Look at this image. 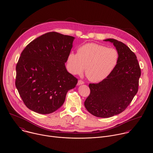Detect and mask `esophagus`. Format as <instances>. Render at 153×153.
<instances>
[{
    "mask_svg": "<svg viewBox=\"0 0 153 153\" xmlns=\"http://www.w3.org/2000/svg\"><path fill=\"white\" fill-rule=\"evenodd\" d=\"M83 84H84V82L83 81H82L81 80H79L78 81V82H77V85H80Z\"/></svg>",
    "mask_w": 153,
    "mask_h": 153,
    "instance_id": "obj_1",
    "label": "esophagus"
}]
</instances>
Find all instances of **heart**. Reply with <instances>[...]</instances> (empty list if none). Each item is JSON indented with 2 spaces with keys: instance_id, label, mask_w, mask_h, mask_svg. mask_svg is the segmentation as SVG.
I'll use <instances>...</instances> for the list:
<instances>
[{
  "instance_id": "b5f03b06",
  "label": "heart",
  "mask_w": 153,
  "mask_h": 153,
  "mask_svg": "<svg viewBox=\"0 0 153 153\" xmlns=\"http://www.w3.org/2000/svg\"><path fill=\"white\" fill-rule=\"evenodd\" d=\"M119 53L114 48L90 43L81 45L77 54L71 52L67 58L69 71L73 74H80L85 68V75L90 81H103L116 69Z\"/></svg>"
}]
</instances>
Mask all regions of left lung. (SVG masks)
Here are the masks:
<instances>
[{
	"label": "left lung",
	"instance_id": "8db88e82",
	"mask_svg": "<svg viewBox=\"0 0 153 153\" xmlns=\"http://www.w3.org/2000/svg\"><path fill=\"white\" fill-rule=\"evenodd\" d=\"M104 41L114 45L118 62L108 78L89 84L90 94L84 106L92 115L108 118L122 113L130 104L138 91L141 71L136 55L127 45L114 39Z\"/></svg>",
	"mask_w": 153,
	"mask_h": 153
}]
</instances>
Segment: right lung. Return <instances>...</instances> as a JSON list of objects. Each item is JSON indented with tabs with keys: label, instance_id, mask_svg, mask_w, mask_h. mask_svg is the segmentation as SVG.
<instances>
[{
	"label": "right lung",
	"instance_id": "obj_1",
	"mask_svg": "<svg viewBox=\"0 0 153 153\" xmlns=\"http://www.w3.org/2000/svg\"><path fill=\"white\" fill-rule=\"evenodd\" d=\"M74 37L51 32L36 38L21 54L16 66V86L29 109L43 114L61 107L77 79L65 64Z\"/></svg>",
	"mask_w": 153,
	"mask_h": 153
}]
</instances>
